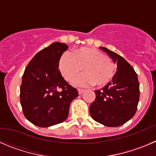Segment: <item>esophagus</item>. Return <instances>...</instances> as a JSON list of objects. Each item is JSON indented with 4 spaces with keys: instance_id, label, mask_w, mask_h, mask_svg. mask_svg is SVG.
Masks as SVG:
<instances>
[{
    "instance_id": "obj_1",
    "label": "esophagus",
    "mask_w": 156,
    "mask_h": 156,
    "mask_svg": "<svg viewBox=\"0 0 156 156\" xmlns=\"http://www.w3.org/2000/svg\"><path fill=\"white\" fill-rule=\"evenodd\" d=\"M84 89H78V94H81L83 93V92H84Z\"/></svg>"
}]
</instances>
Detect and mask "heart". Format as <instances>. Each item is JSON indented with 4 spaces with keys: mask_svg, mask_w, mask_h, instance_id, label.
<instances>
[{
    "mask_svg": "<svg viewBox=\"0 0 156 156\" xmlns=\"http://www.w3.org/2000/svg\"><path fill=\"white\" fill-rule=\"evenodd\" d=\"M58 67L66 81H71L83 68L84 73L72 81L76 87H87L94 83L97 85L107 84L116 72V66L108 55L90 48H81L74 53L65 52L60 58Z\"/></svg>",
    "mask_w": 156,
    "mask_h": 156,
    "instance_id": "b5f03b06",
    "label": "heart"
}]
</instances>
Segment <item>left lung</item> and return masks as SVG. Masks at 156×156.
I'll list each match as a JSON object with an SVG mask.
<instances>
[{"label": "left lung", "mask_w": 156, "mask_h": 156, "mask_svg": "<svg viewBox=\"0 0 156 156\" xmlns=\"http://www.w3.org/2000/svg\"><path fill=\"white\" fill-rule=\"evenodd\" d=\"M100 48L117 64V70L111 81L101 90H94L96 98L90 106V116L106 126H120L136 112L140 100L138 77L123 57L107 48Z\"/></svg>", "instance_id": "1"}]
</instances>
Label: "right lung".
<instances>
[{
  "mask_svg": "<svg viewBox=\"0 0 156 156\" xmlns=\"http://www.w3.org/2000/svg\"><path fill=\"white\" fill-rule=\"evenodd\" d=\"M68 46L54 43L35 55L24 71L20 104L26 118L40 127L65 121L78 92L58 70L60 58Z\"/></svg>",
  "mask_w": 156,
  "mask_h": 156,
  "instance_id": "right-lung-1",
  "label": "right lung"
}]
</instances>
